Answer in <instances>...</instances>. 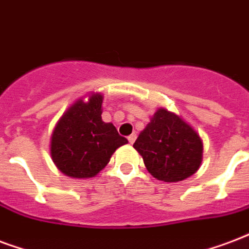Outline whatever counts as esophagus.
I'll use <instances>...</instances> for the list:
<instances>
[{"label": "esophagus", "mask_w": 249, "mask_h": 249, "mask_svg": "<svg viewBox=\"0 0 249 249\" xmlns=\"http://www.w3.org/2000/svg\"><path fill=\"white\" fill-rule=\"evenodd\" d=\"M136 138H137V136H136V134H130V136L128 137V141L130 142V143H133V142L136 141Z\"/></svg>", "instance_id": "obj_1"}]
</instances>
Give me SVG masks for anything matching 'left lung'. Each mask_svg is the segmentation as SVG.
I'll list each match as a JSON object with an SVG mask.
<instances>
[{
	"mask_svg": "<svg viewBox=\"0 0 249 249\" xmlns=\"http://www.w3.org/2000/svg\"><path fill=\"white\" fill-rule=\"evenodd\" d=\"M133 147L141 154L151 175L166 183L192 176L202 162V141L178 115L159 108Z\"/></svg>",
	"mask_w": 249,
	"mask_h": 249,
	"instance_id": "1",
	"label": "left lung"
}]
</instances>
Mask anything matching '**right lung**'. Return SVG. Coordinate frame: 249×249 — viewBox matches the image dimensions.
I'll return each mask as SVG.
<instances>
[{"label": "right lung", "instance_id": "1", "mask_svg": "<svg viewBox=\"0 0 249 249\" xmlns=\"http://www.w3.org/2000/svg\"><path fill=\"white\" fill-rule=\"evenodd\" d=\"M103 95L77 100L58 120L51 137V155L62 174L89 179L107 166L112 154L128 143L111 123L102 120Z\"/></svg>", "mask_w": 249, "mask_h": 249}]
</instances>
